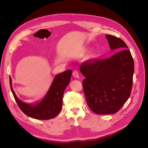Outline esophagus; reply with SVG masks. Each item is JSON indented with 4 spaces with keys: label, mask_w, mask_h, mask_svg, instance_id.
Returning a JSON list of instances; mask_svg holds the SVG:
<instances>
[{
    "label": "esophagus",
    "mask_w": 148,
    "mask_h": 148,
    "mask_svg": "<svg viewBox=\"0 0 148 148\" xmlns=\"http://www.w3.org/2000/svg\"><path fill=\"white\" fill-rule=\"evenodd\" d=\"M73 75L75 77V78H79V73H78V71L77 70H74L73 73Z\"/></svg>",
    "instance_id": "obj_1"
}]
</instances>
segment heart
I'll return each mask as SVG.
<instances>
[{
    "label": "heart",
    "mask_w": 148,
    "mask_h": 148,
    "mask_svg": "<svg viewBox=\"0 0 148 148\" xmlns=\"http://www.w3.org/2000/svg\"><path fill=\"white\" fill-rule=\"evenodd\" d=\"M88 51H89V50L88 49H85L83 50V51L82 53H81L80 54H79V56H83V55H84V54H86Z\"/></svg>",
    "instance_id": "b5f03b06"
}]
</instances>
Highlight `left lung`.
<instances>
[{
  "mask_svg": "<svg viewBox=\"0 0 148 148\" xmlns=\"http://www.w3.org/2000/svg\"><path fill=\"white\" fill-rule=\"evenodd\" d=\"M111 50L119 51L105 59L90 60L80 69L86 79L83 87L86 102L98 114H114L129 98L134 71L133 58L121 39L106 36Z\"/></svg>",
  "mask_w": 148,
  "mask_h": 148,
  "instance_id": "8db88e82",
  "label": "left lung"
}]
</instances>
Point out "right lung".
<instances>
[{"instance_id":"right-lung-1","label":"right lung","mask_w":148,"mask_h":148,"mask_svg":"<svg viewBox=\"0 0 148 148\" xmlns=\"http://www.w3.org/2000/svg\"><path fill=\"white\" fill-rule=\"evenodd\" d=\"M72 71L67 70L57 74L44 98L34 104H28L21 101L15 95L12 86L11 77H10V88L14 97L21 110L29 117L39 119L47 120L55 118L62 107V98L64 91L71 80Z\"/></svg>"}]
</instances>
